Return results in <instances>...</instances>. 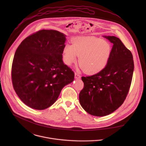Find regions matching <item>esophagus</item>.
<instances>
[{
  "label": "esophagus",
  "mask_w": 146,
  "mask_h": 146,
  "mask_svg": "<svg viewBox=\"0 0 146 146\" xmlns=\"http://www.w3.org/2000/svg\"><path fill=\"white\" fill-rule=\"evenodd\" d=\"M74 77H75V78H76V79H79V78H80L81 76H80L79 74H78V73H75Z\"/></svg>",
  "instance_id": "esophagus-1"
}]
</instances>
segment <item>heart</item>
<instances>
[{
  "label": "heart",
  "mask_w": 146,
  "mask_h": 146,
  "mask_svg": "<svg viewBox=\"0 0 146 146\" xmlns=\"http://www.w3.org/2000/svg\"><path fill=\"white\" fill-rule=\"evenodd\" d=\"M111 47L106 41L95 36L73 38L72 45L66 44L64 48V61L71 65L77 61L85 73L94 74L100 72L106 66L111 54Z\"/></svg>",
  "instance_id": "1"
}]
</instances>
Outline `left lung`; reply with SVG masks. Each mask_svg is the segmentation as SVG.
Returning a JSON list of instances; mask_svg holds the SVG:
<instances>
[{"label":"left lung","mask_w":146,"mask_h":146,"mask_svg":"<svg viewBox=\"0 0 146 146\" xmlns=\"http://www.w3.org/2000/svg\"><path fill=\"white\" fill-rule=\"evenodd\" d=\"M105 37L113 44L107 65L97 74L81 77L84 88L79 94L82 108L98 117L109 115L122 105L129 92L134 70L131 51L119 38Z\"/></svg>","instance_id":"8db88e82"}]
</instances>
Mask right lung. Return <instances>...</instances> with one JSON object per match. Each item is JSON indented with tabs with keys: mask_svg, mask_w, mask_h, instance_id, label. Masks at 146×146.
<instances>
[{
	"mask_svg": "<svg viewBox=\"0 0 146 146\" xmlns=\"http://www.w3.org/2000/svg\"><path fill=\"white\" fill-rule=\"evenodd\" d=\"M65 35L55 30H40L25 38L13 60V88L26 105L44 110L57 100L62 89L74 77L62 60Z\"/></svg>",
	"mask_w": 146,
	"mask_h": 146,
	"instance_id": "1",
	"label": "right lung"
}]
</instances>
